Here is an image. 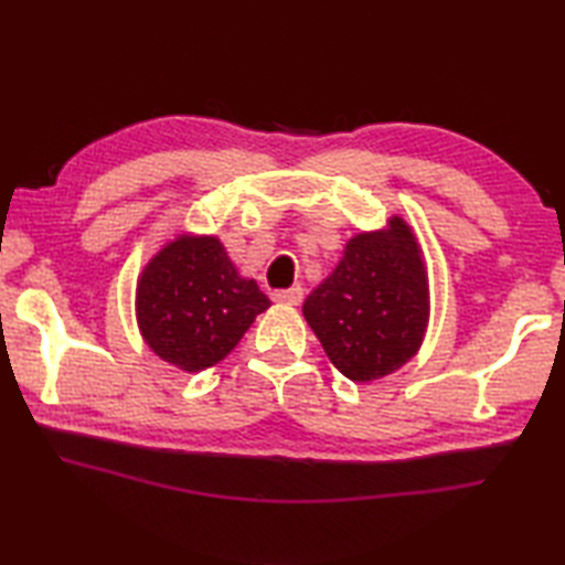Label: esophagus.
I'll return each mask as SVG.
<instances>
[{
	"mask_svg": "<svg viewBox=\"0 0 565 565\" xmlns=\"http://www.w3.org/2000/svg\"><path fill=\"white\" fill-rule=\"evenodd\" d=\"M271 301L276 303H286V306H298L303 301V289L301 286H294V289H281L271 294Z\"/></svg>",
	"mask_w": 565,
	"mask_h": 565,
	"instance_id": "esophagus-1",
	"label": "esophagus"
}]
</instances>
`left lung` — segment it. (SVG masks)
Returning a JSON list of instances; mask_svg holds the SVG:
<instances>
[{
  "label": "left lung",
  "instance_id": "left-lung-1",
  "mask_svg": "<svg viewBox=\"0 0 565 565\" xmlns=\"http://www.w3.org/2000/svg\"><path fill=\"white\" fill-rule=\"evenodd\" d=\"M330 362L350 381H376L417 354L429 320V286L413 227L393 215L359 233L303 303Z\"/></svg>",
  "mask_w": 565,
  "mask_h": 565
}]
</instances>
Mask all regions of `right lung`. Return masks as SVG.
<instances>
[{"label": "right lung", "mask_w": 565, "mask_h": 565, "mask_svg": "<svg viewBox=\"0 0 565 565\" xmlns=\"http://www.w3.org/2000/svg\"><path fill=\"white\" fill-rule=\"evenodd\" d=\"M271 306L218 237L177 235L142 269L136 318L150 350L189 374L218 364Z\"/></svg>", "instance_id": "obj_1"}]
</instances>
